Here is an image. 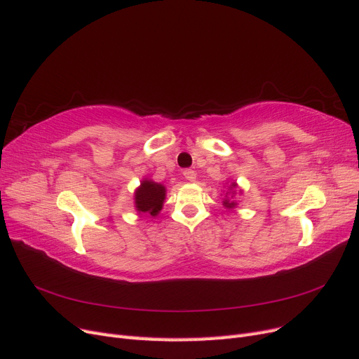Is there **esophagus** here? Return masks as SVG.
<instances>
[{"mask_svg": "<svg viewBox=\"0 0 359 359\" xmlns=\"http://www.w3.org/2000/svg\"><path fill=\"white\" fill-rule=\"evenodd\" d=\"M183 176H184V179H187L188 182H195L196 172H195L194 170H184V171H183Z\"/></svg>", "mask_w": 359, "mask_h": 359, "instance_id": "obj_1", "label": "esophagus"}]
</instances>
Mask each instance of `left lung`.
<instances>
[{"label": "left lung", "instance_id": "obj_1", "mask_svg": "<svg viewBox=\"0 0 359 359\" xmlns=\"http://www.w3.org/2000/svg\"><path fill=\"white\" fill-rule=\"evenodd\" d=\"M225 184H226V192L224 194L222 204H224L225 209H228V210H234L236 207H237V201H236L234 196H236V194L241 195V194H243V189H240V188H238L237 182H234V180H226V182H225Z\"/></svg>", "mask_w": 359, "mask_h": 359}]
</instances>
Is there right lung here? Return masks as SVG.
I'll return each mask as SVG.
<instances>
[{"mask_svg": "<svg viewBox=\"0 0 359 359\" xmlns=\"http://www.w3.org/2000/svg\"><path fill=\"white\" fill-rule=\"evenodd\" d=\"M167 196L164 184L154 182L152 179H143L140 187L134 191V207L138 215L158 216L163 210V205Z\"/></svg>", "mask_w": 359, "mask_h": 359, "instance_id": "1", "label": "right lung"}]
</instances>
